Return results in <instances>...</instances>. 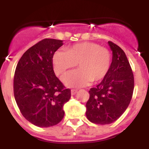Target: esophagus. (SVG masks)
Returning <instances> with one entry per match:
<instances>
[{
  "instance_id": "34e87169",
  "label": "esophagus",
  "mask_w": 149,
  "mask_h": 149,
  "mask_svg": "<svg viewBox=\"0 0 149 149\" xmlns=\"http://www.w3.org/2000/svg\"><path fill=\"white\" fill-rule=\"evenodd\" d=\"M77 93V89H72V90H71V93H72V95H74Z\"/></svg>"
}]
</instances>
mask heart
I'll return each mask as SVG.
<instances>
[{
  "mask_svg": "<svg viewBox=\"0 0 149 149\" xmlns=\"http://www.w3.org/2000/svg\"><path fill=\"white\" fill-rule=\"evenodd\" d=\"M112 56L108 49L94 42H81L54 54L55 73L63 75L78 63L79 69L67 74L63 81L69 87H82L103 80L110 71Z\"/></svg>",
  "mask_w": 149,
  "mask_h": 149,
  "instance_id": "heart-1",
  "label": "heart"
}]
</instances>
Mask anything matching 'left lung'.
I'll return each mask as SVG.
<instances>
[{"label": "left lung", "mask_w": 149, "mask_h": 149, "mask_svg": "<svg viewBox=\"0 0 149 149\" xmlns=\"http://www.w3.org/2000/svg\"><path fill=\"white\" fill-rule=\"evenodd\" d=\"M111 66L106 77L89 91L86 115L98 125L113 123L124 113L131 102L134 88L132 69L123 50L110 41Z\"/></svg>", "instance_id": "obj_1"}]
</instances>
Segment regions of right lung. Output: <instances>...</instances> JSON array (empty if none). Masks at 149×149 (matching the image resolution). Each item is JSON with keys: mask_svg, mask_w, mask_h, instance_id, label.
<instances>
[{"mask_svg": "<svg viewBox=\"0 0 149 149\" xmlns=\"http://www.w3.org/2000/svg\"><path fill=\"white\" fill-rule=\"evenodd\" d=\"M63 45V40L42 39L25 51L15 68V101L23 116L38 127L61 122L63 105L71 98V90L65 89L53 68L54 54Z\"/></svg>", "mask_w": 149, "mask_h": 149, "instance_id": "1", "label": "right lung"}]
</instances>
